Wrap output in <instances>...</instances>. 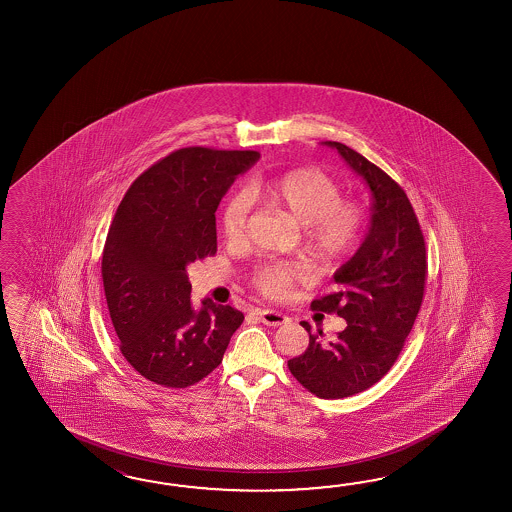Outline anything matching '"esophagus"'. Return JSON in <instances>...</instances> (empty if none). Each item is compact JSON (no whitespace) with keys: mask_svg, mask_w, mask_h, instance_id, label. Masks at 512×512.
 <instances>
[{"mask_svg":"<svg viewBox=\"0 0 512 512\" xmlns=\"http://www.w3.org/2000/svg\"><path fill=\"white\" fill-rule=\"evenodd\" d=\"M258 316L265 326H283L289 320L283 313H278L274 309H260Z\"/></svg>","mask_w":512,"mask_h":512,"instance_id":"obj_1","label":"esophagus"}]
</instances>
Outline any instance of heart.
Instances as JSON below:
<instances>
[{"mask_svg": "<svg viewBox=\"0 0 512 512\" xmlns=\"http://www.w3.org/2000/svg\"><path fill=\"white\" fill-rule=\"evenodd\" d=\"M252 196L283 208L304 225L307 252L322 263H335L357 249L366 227V210L357 201L342 199L340 186L316 168H298L263 179L252 188ZM252 196L247 190L232 192L221 210V229L227 240L245 234L251 216ZM304 272L291 263H265L252 274V283L265 296L282 298Z\"/></svg>", "mask_w": 512, "mask_h": 512, "instance_id": "b5f03b06", "label": "heart"}]
</instances>
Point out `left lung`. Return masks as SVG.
I'll list each match as a JSON object with an SVG mask.
<instances>
[{
	"instance_id": "left-lung-1",
	"label": "left lung",
	"mask_w": 512,
	"mask_h": 512,
	"mask_svg": "<svg viewBox=\"0 0 512 512\" xmlns=\"http://www.w3.org/2000/svg\"><path fill=\"white\" fill-rule=\"evenodd\" d=\"M371 190L370 230L359 251L335 272L337 293L311 307L337 313L346 329L331 342L322 329L287 362L294 379L320 399L364 392L390 371L421 309L426 283L425 236L403 188L342 142L326 141Z\"/></svg>"
}]
</instances>
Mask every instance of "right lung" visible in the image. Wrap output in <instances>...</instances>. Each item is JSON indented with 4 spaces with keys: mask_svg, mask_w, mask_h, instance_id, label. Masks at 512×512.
<instances>
[{
    "mask_svg": "<svg viewBox=\"0 0 512 512\" xmlns=\"http://www.w3.org/2000/svg\"><path fill=\"white\" fill-rule=\"evenodd\" d=\"M251 150L181 148L122 197L102 252V282L120 353L144 379L186 388L218 368L243 313L205 298L196 311L186 267L218 251L216 210Z\"/></svg>",
    "mask_w": 512,
    "mask_h": 512,
    "instance_id": "obj_1",
    "label": "right lung"
}]
</instances>
